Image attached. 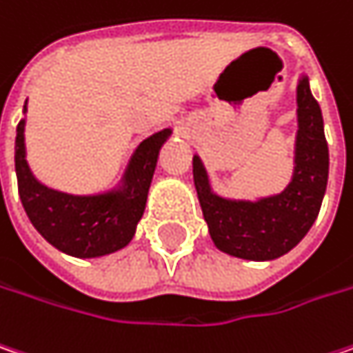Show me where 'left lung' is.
I'll list each match as a JSON object with an SVG mask.
<instances>
[{"label": "left lung", "mask_w": 353, "mask_h": 353, "mask_svg": "<svg viewBox=\"0 0 353 353\" xmlns=\"http://www.w3.org/2000/svg\"><path fill=\"white\" fill-rule=\"evenodd\" d=\"M298 141L292 183L278 196L234 201L210 190L208 174L194 157V183L210 236L221 252L236 258L265 261L296 248L320 214L327 183V141L318 101L305 77L298 85Z\"/></svg>", "instance_id": "obj_1"}]
</instances>
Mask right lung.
<instances>
[{
  "mask_svg": "<svg viewBox=\"0 0 353 353\" xmlns=\"http://www.w3.org/2000/svg\"><path fill=\"white\" fill-rule=\"evenodd\" d=\"M23 128L26 119L17 123L15 174L19 197L33 228L53 248L75 258H99L125 248L143 216L159 148L172 132L161 130L139 143L119 192L70 196L46 188L33 177L26 161Z\"/></svg>",
  "mask_w": 353,
  "mask_h": 353,
  "instance_id": "1",
  "label": "right lung"
}]
</instances>
